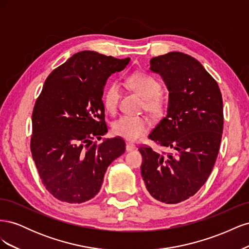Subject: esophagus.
<instances>
[{"label":"esophagus","instance_id":"34e87169","mask_svg":"<svg viewBox=\"0 0 249 249\" xmlns=\"http://www.w3.org/2000/svg\"><path fill=\"white\" fill-rule=\"evenodd\" d=\"M136 148V146H135L133 143H130V142H126L125 143V150L126 152H131V150Z\"/></svg>","mask_w":249,"mask_h":249}]
</instances>
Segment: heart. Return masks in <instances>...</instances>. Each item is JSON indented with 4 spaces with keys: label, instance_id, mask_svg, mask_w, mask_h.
Segmentation results:
<instances>
[{
    "label": "heart",
    "instance_id": "1",
    "mask_svg": "<svg viewBox=\"0 0 249 249\" xmlns=\"http://www.w3.org/2000/svg\"><path fill=\"white\" fill-rule=\"evenodd\" d=\"M127 84L136 90L143 97V108L150 114L159 115L164 109V101L160 95L161 84L159 81L146 73L136 72L127 79ZM120 99V86L112 82L108 85L103 95L104 107L110 113H115ZM150 125L149 119L143 115H124L113 124V132L117 136L126 140L136 141L144 135Z\"/></svg>",
    "mask_w": 249,
    "mask_h": 249
}]
</instances>
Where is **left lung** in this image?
<instances>
[{
	"label": "left lung",
	"mask_w": 249,
	"mask_h": 249,
	"mask_svg": "<svg viewBox=\"0 0 249 249\" xmlns=\"http://www.w3.org/2000/svg\"><path fill=\"white\" fill-rule=\"evenodd\" d=\"M169 91L167 115L149 134L172 153L141 146V175L152 196L178 203L206 183L216 162L223 130V104L214 78L196 59L179 52L150 59Z\"/></svg>",
	"instance_id": "1"
}]
</instances>
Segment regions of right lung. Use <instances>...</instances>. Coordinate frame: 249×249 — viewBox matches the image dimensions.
Returning a JSON list of instances; mask_svg holds the SVG:
<instances>
[{
  "instance_id": "1",
  "label": "right lung",
  "mask_w": 249,
  "mask_h": 249,
  "mask_svg": "<svg viewBox=\"0 0 249 249\" xmlns=\"http://www.w3.org/2000/svg\"><path fill=\"white\" fill-rule=\"evenodd\" d=\"M93 51L72 55L47 78L32 114L31 153L41 182L55 198L82 203L101 190L109 165L125 150L108 132L102 101L112 73L129 64Z\"/></svg>"
}]
</instances>
